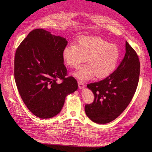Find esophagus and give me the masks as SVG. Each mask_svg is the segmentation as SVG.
I'll list each match as a JSON object with an SVG mask.
<instances>
[{"instance_id": "esophagus-1", "label": "esophagus", "mask_w": 152, "mask_h": 152, "mask_svg": "<svg viewBox=\"0 0 152 152\" xmlns=\"http://www.w3.org/2000/svg\"><path fill=\"white\" fill-rule=\"evenodd\" d=\"M77 83H78V86H79V89L84 88V84L83 82H82V81H78Z\"/></svg>"}]
</instances>
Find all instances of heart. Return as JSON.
Wrapping results in <instances>:
<instances>
[{"label": "heart", "mask_w": 152, "mask_h": 152, "mask_svg": "<svg viewBox=\"0 0 152 152\" xmlns=\"http://www.w3.org/2000/svg\"><path fill=\"white\" fill-rule=\"evenodd\" d=\"M119 56L117 46L94 36L83 37L77 44H69L63 50V58L69 67L77 68L86 60L87 65L74 73L83 80L95 75L98 79L107 77L115 69Z\"/></svg>", "instance_id": "b5f03b06"}]
</instances>
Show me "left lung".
I'll list each match as a JSON object with an SVG mask.
<instances>
[{
  "label": "left lung",
  "instance_id": "8db88e82",
  "mask_svg": "<svg viewBox=\"0 0 152 152\" xmlns=\"http://www.w3.org/2000/svg\"><path fill=\"white\" fill-rule=\"evenodd\" d=\"M140 75V61L133 48L126 41L124 57L109 76L87 86L94 95V102L85 105L93 122L106 124L120 115L132 100Z\"/></svg>",
  "mask_w": 152,
  "mask_h": 152
}]
</instances>
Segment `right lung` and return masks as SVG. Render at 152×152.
Wrapping results in <instances>:
<instances>
[{"label":"right lung","mask_w":152,"mask_h":152,"mask_svg":"<svg viewBox=\"0 0 152 152\" xmlns=\"http://www.w3.org/2000/svg\"><path fill=\"white\" fill-rule=\"evenodd\" d=\"M65 38L43 29L31 31L15 52L14 77L25 105L36 116L50 118L61 110L68 94L77 89L76 79L66 77L63 50ZM58 79L62 80L58 83Z\"/></svg>","instance_id":"add662e5"}]
</instances>
